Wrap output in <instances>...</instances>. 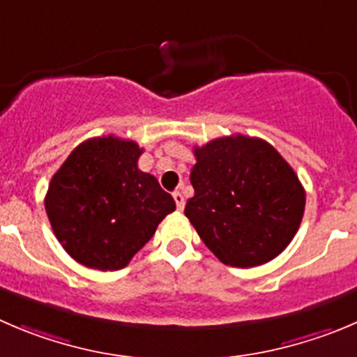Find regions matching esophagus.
Instances as JSON below:
<instances>
[{
	"label": "esophagus",
	"instance_id": "34e87169",
	"mask_svg": "<svg viewBox=\"0 0 357 357\" xmlns=\"http://www.w3.org/2000/svg\"><path fill=\"white\" fill-rule=\"evenodd\" d=\"M172 197H174L176 207H178V211L185 209V197H183V193L181 192H174V193H172Z\"/></svg>",
	"mask_w": 357,
	"mask_h": 357
}]
</instances>
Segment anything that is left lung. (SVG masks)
Returning <instances> with one entry per match:
<instances>
[{"instance_id":"8db88e82","label":"left lung","mask_w":357,"mask_h":357,"mask_svg":"<svg viewBox=\"0 0 357 357\" xmlns=\"http://www.w3.org/2000/svg\"><path fill=\"white\" fill-rule=\"evenodd\" d=\"M195 195L185 214L221 263L263 265L293 241L305 190L291 165L258 137L227 136L193 148Z\"/></svg>"}]
</instances>
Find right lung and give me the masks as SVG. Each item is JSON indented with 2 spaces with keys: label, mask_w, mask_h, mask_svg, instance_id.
<instances>
[{
  "label": "right lung",
  "mask_w": 357,
  "mask_h": 357,
  "mask_svg": "<svg viewBox=\"0 0 357 357\" xmlns=\"http://www.w3.org/2000/svg\"><path fill=\"white\" fill-rule=\"evenodd\" d=\"M139 144L115 136L86 139L52 178L45 209L73 259L120 271L176 209L157 178L137 169Z\"/></svg>",
  "instance_id": "obj_1"
}]
</instances>
